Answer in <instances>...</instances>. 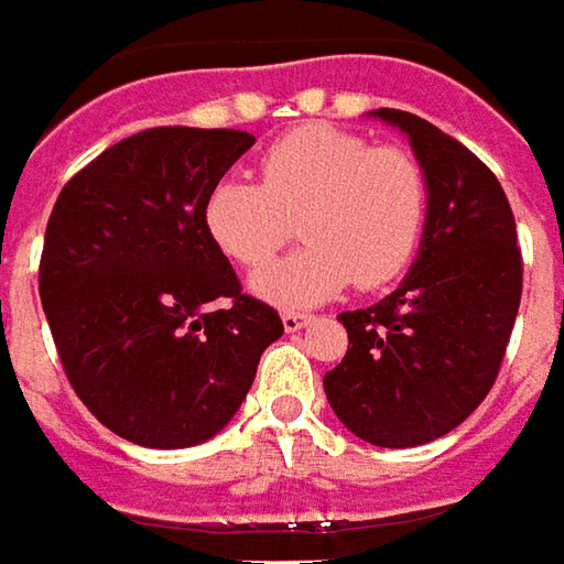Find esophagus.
I'll return each instance as SVG.
<instances>
[{
  "instance_id": "esophagus-1",
  "label": "esophagus",
  "mask_w": 564,
  "mask_h": 564,
  "mask_svg": "<svg viewBox=\"0 0 564 564\" xmlns=\"http://www.w3.org/2000/svg\"><path fill=\"white\" fill-rule=\"evenodd\" d=\"M307 323V313H294V310H285V313H282V326H285V332H297V328H304Z\"/></svg>"
}]
</instances>
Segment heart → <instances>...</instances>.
Here are the masks:
<instances>
[{"instance_id":"b5f03b06","label":"heart","mask_w":564,"mask_h":564,"mask_svg":"<svg viewBox=\"0 0 564 564\" xmlns=\"http://www.w3.org/2000/svg\"><path fill=\"white\" fill-rule=\"evenodd\" d=\"M251 180H223L204 202V229L223 257L254 270L291 238L301 251L254 275L260 297L307 307L347 289L394 282L419 251L429 180L413 151L372 145L360 132L310 123L285 132L257 161Z\"/></svg>"}]
</instances>
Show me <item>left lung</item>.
<instances>
[{
	"mask_svg": "<svg viewBox=\"0 0 564 564\" xmlns=\"http://www.w3.org/2000/svg\"><path fill=\"white\" fill-rule=\"evenodd\" d=\"M410 135L429 180L413 270L379 304L338 319L347 354L328 403L376 447H419L478 410L500 376L521 301V248L500 180L481 158L410 111H372Z\"/></svg>",
	"mask_w": 564,
	"mask_h": 564,
	"instance_id": "1",
	"label": "left lung"
}]
</instances>
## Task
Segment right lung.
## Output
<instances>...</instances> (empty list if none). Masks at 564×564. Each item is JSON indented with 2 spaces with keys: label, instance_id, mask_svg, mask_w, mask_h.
I'll return each mask as SVG.
<instances>
[{
  "label": "right lung",
  "instance_id": "right-lung-1",
  "mask_svg": "<svg viewBox=\"0 0 564 564\" xmlns=\"http://www.w3.org/2000/svg\"><path fill=\"white\" fill-rule=\"evenodd\" d=\"M251 145L241 130H142L79 170L52 207L40 301L64 376L139 447L214 437L285 332L204 229L207 192Z\"/></svg>",
  "mask_w": 564,
  "mask_h": 564
}]
</instances>
